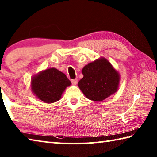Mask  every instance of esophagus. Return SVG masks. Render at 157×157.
<instances>
[{
	"label": "esophagus",
	"instance_id": "1",
	"mask_svg": "<svg viewBox=\"0 0 157 157\" xmlns=\"http://www.w3.org/2000/svg\"><path fill=\"white\" fill-rule=\"evenodd\" d=\"M71 82H72V84L76 85L77 84H78V79H71Z\"/></svg>",
	"mask_w": 157,
	"mask_h": 157
}]
</instances>
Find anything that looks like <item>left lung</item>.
Returning a JSON list of instances; mask_svg holds the SVG:
<instances>
[{
    "label": "left lung",
    "mask_w": 157,
    "mask_h": 157,
    "mask_svg": "<svg viewBox=\"0 0 157 157\" xmlns=\"http://www.w3.org/2000/svg\"><path fill=\"white\" fill-rule=\"evenodd\" d=\"M78 86L88 99L100 102L118 91L120 75L110 62L101 57L82 68Z\"/></svg>",
    "instance_id": "left-lung-1"
}]
</instances>
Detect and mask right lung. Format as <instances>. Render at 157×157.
I'll use <instances>...</instances> for the list:
<instances>
[{"label":"right lung","mask_w":157,"mask_h":157,"mask_svg":"<svg viewBox=\"0 0 157 157\" xmlns=\"http://www.w3.org/2000/svg\"><path fill=\"white\" fill-rule=\"evenodd\" d=\"M71 82L64 73L51 68L41 71L31 79V89L37 98L46 103L57 102Z\"/></svg>","instance_id":"obj_1"}]
</instances>
